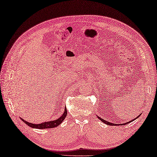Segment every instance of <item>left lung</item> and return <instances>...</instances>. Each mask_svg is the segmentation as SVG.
<instances>
[{
  "label": "left lung",
  "mask_w": 157,
  "mask_h": 157,
  "mask_svg": "<svg viewBox=\"0 0 157 157\" xmlns=\"http://www.w3.org/2000/svg\"><path fill=\"white\" fill-rule=\"evenodd\" d=\"M139 116H140V115H138V116L136 118H138ZM97 117H98V118H99V119L100 120H101V122H104L105 124H106L107 125H110V126H116V125H117L116 124H113V123H110V122H107V121H106V120H104V119H102V118H101V117H99V116H97ZM136 119H133V120H136ZM131 122H132V120H131V121H129V122H126V123H123V124H117V125H124V124H128V123H130Z\"/></svg>",
  "instance_id": "1"
}]
</instances>
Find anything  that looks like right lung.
I'll use <instances>...</instances> for the list:
<instances>
[{
    "label": "right lung",
    "instance_id": "add662e5",
    "mask_svg": "<svg viewBox=\"0 0 157 157\" xmlns=\"http://www.w3.org/2000/svg\"><path fill=\"white\" fill-rule=\"evenodd\" d=\"M67 109L65 108V111L63 113V115L58 118V119L56 120H52V121H49V122H42L41 124H33V123L28 122L25 121L24 119L21 118L22 120V121L25 122L27 125L29 126V127H32V128H35V129H50V128H54L58 127L59 124H60L65 118L67 116Z\"/></svg>",
    "mask_w": 157,
    "mask_h": 157
}]
</instances>
